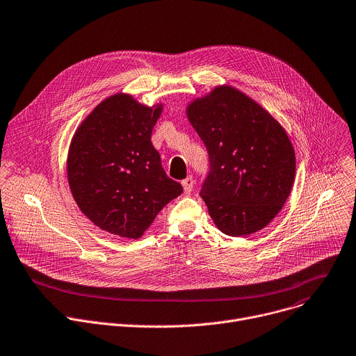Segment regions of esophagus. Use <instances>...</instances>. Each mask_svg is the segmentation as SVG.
Segmentation results:
<instances>
[{
    "label": "esophagus",
    "instance_id": "34e87169",
    "mask_svg": "<svg viewBox=\"0 0 356 356\" xmlns=\"http://www.w3.org/2000/svg\"><path fill=\"white\" fill-rule=\"evenodd\" d=\"M181 186H183V188H184V193H188L193 190V186H195V179H193L191 176H188V177H186L183 181H181Z\"/></svg>",
    "mask_w": 356,
    "mask_h": 356
}]
</instances>
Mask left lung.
Here are the masks:
<instances>
[{"label": "left lung", "instance_id": "8db88e82", "mask_svg": "<svg viewBox=\"0 0 356 356\" xmlns=\"http://www.w3.org/2000/svg\"><path fill=\"white\" fill-rule=\"evenodd\" d=\"M210 168L200 196L217 227L248 236L278 214L296 177V153L281 124L232 86H218L187 108Z\"/></svg>", "mask_w": 356, "mask_h": 356}]
</instances>
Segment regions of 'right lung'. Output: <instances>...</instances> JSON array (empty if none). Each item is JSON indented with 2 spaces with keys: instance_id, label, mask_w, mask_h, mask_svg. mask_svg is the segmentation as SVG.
I'll list each match as a JSON object with an SVG mask.
<instances>
[{
  "instance_id": "add662e5",
  "label": "right lung",
  "mask_w": 356,
  "mask_h": 356,
  "mask_svg": "<svg viewBox=\"0 0 356 356\" xmlns=\"http://www.w3.org/2000/svg\"><path fill=\"white\" fill-rule=\"evenodd\" d=\"M160 113V105L147 108L118 93L96 106L72 138V196L105 232L139 238L157 213L181 195V184L166 175L150 140Z\"/></svg>"
}]
</instances>
